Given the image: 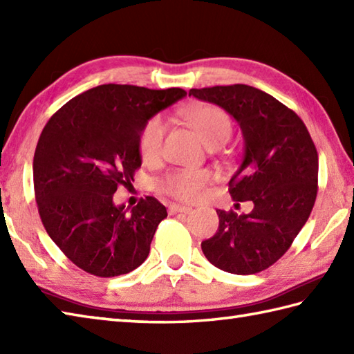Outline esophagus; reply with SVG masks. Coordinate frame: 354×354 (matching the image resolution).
Masks as SVG:
<instances>
[{"instance_id":"1","label":"esophagus","mask_w":354,"mask_h":354,"mask_svg":"<svg viewBox=\"0 0 354 354\" xmlns=\"http://www.w3.org/2000/svg\"><path fill=\"white\" fill-rule=\"evenodd\" d=\"M193 208L189 205H181V204H171L170 205V213H192Z\"/></svg>"}]
</instances>
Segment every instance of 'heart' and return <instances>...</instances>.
<instances>
[{"label":"heart","mask_w":354,"mask_h":354,"mask_svg":"<svg viewBox=\"0 0 354 354\" xmlns=\"http://www.w3.org/2000/svg\"><path fill=\"white\" fill-rule=\"evenodd\" d=\"M185 118L196 129L201 140L207 146L214 142H227L231 137L232 126L228 114L212 104H199L185 109ZM167 122L156 115L145 124L140 135V153L145 161H155L160 158L167 133ZM214 183V175L209 170H176L161 179V189L171 194L173 198L194 202L204 198L208 187Z\"/></svg>","instance_id":"obj_1"}]
</instances>
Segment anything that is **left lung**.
Listing matches in <instances>:
<instances>
[{
  "mask_svg": "<svg viewBox=\"0 0 354 354\" xmlns=\"http://www.w3.org/2000/svg\"><path fill=\"white\" fill-rule=\"evenodd\" d=\"M239 123L243 160L230 179L236 202L251 213L216 209L219 228L201 243L208 261L225 272L250 275L283 257L309 219L318 190V152L303 120L261 89L248 85L190 89Z\"/></svg>",
  "mask_w": 354,
  "mask_h": 354,
  "instance_id": "left-lung-1",
  "label": "left lung"
}]
</instances>
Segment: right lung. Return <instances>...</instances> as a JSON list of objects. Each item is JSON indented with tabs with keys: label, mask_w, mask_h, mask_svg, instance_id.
Returning <instances> with one entry per match:
<instances>
[{
	"label": "right lung",
	"mask_w": 354,
	"mask_h": 354,
	"mask_svg": "<svg viewBox=\"0 0 354 354\" xmlns=\"http://www.w3.org/2000/svg\"><path fill=\"white\" fill-rule=\"evenodd\" d=\"M185 95L181 88L100 85L45 124L33 158L37 209L53 242L85 272L117 277L147 259L167 209L152 196L132 209L115 205L114 193L141 167L142 127Z\"/></svg>",
	"instance_id": "obj_1"
}]
</instances>
